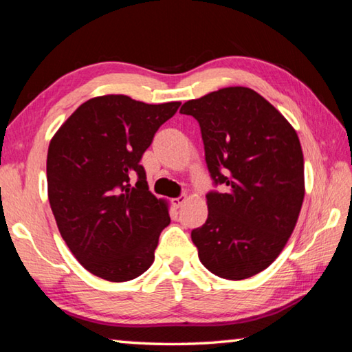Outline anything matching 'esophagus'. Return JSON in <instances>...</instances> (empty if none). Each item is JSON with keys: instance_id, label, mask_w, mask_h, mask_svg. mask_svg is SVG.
Wrapping results in <instances>:
<instances>
[{"instance_id": "34e87169", "label": "esophagus", "mask_w": 352, "mask_h": 352, "mask_svg": "<svg viewBox=\"0 0 352 352\" xmlns=\"http://www.w3.org/2000/svg\"><path fill=\"white\" fill-rule=\"evenodd\" d=\"M186 201H188L186 195H180V197L172 199V204H174V206H177V208H182L184 204H186Z\"/></svg>"}]
</instances>
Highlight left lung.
I'll list each match as a JSON object with an SVG mask.
<instances>
[{
	"label": "left lung",
	"instance_id": "obj_1",
	"mask_svg": "<svg viewBox=\"0 0 352 352\" xmlns=\"http://www.w3.org/2000/svg\"><path fill=\"white\" fill-rule=\"evenodd\" d=\"M197 119L212 180L208 219L190 233L199 259L219 278L258 275L287 243L305 200V158L292 124L247 87L220 88L184 102Z\"/></svg>",
	"mask_w": 352,
	"mask_h": 352
}]
</instances>
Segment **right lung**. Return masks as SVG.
I'll return each mask as SVG.
<instances>
[{
  "label": "right lung",
  "mask_w": 352,
  "mask_h": 352,
  "mask_svg": "<svg viewBox=\"0 0 352 352\" xmlns=\"http://www.w3.org/2000/svg\"><path fill=\"white\" fill-rule=\"evenodd\" d=\"M180 104L105 94L77 107L52 136L47 199L63 241L93 275L124 283L152 265L169 204L148 190L140 162Z\"/></svg>",
  "instance_id": "right-lung-1"
}]
</instances>
